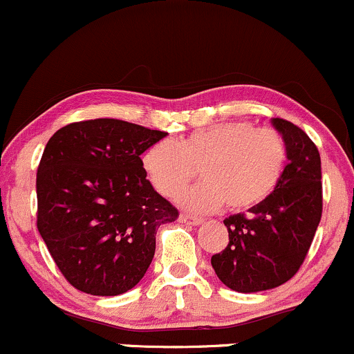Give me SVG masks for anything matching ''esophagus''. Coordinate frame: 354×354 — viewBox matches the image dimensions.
<instances>
[{
	"instance_id": "esophagus-1",
	"label": "esophagus",
	"mask_w": 354,
	"mask_h": 354,
	"mask_svg": "<svg viewBox=\"0 0 354 354\" xmlns=\"http://www.w3.org/2000/svg\"><path fill=\"white\" fill-rule=\"evenodd\" d=\"M180 221H181V223H186V225H193V227L203 223V220L198 218V216H192V215H181Z\"/></svg>"
}]
</instances>
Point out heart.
<instances>
[{
  "mask_svg": "<svg viewBox=\"0 0 354 354\" xmlns=\"http://www.w3.org/2000/svg\"><path fill=\"white\" fill-rule=\"evenodd\" d=\"M287 147L281 133L248 120H228L193 131L176 142L158 141L141 158L159 195L174 198L200 168L203 181L180 203L192 212H242L267 200L282 180Z\"/></svg>",
  "mask_w": 354,
  "mask_h": 354,
  "instance_id": "b5f03b06",
  "label": "heart"
}]
</instances>
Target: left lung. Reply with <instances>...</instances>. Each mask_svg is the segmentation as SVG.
Listing matches in <instances>:
<instances>
[{"mask_svg":"<svg viewBox=\"0 0 354 354\" xmlns=\"http://www.w3.org/2000/svg\"><path fill=\"white\" fill-rule=\"evenodd\" d=\"M287 147V166L274 193L223 220L228 245L212 257L218 279L232 290L260 292L282 286L299 270L322 213L321 158L316 145L296 124L272 119Z\"/></svg>","mask_w":354,"mask_h":354,"instance_id":"1","label":"left lung"}]
</instances>
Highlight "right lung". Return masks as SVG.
<instances>
[{
	"mask_svg": "<svg viewBox=\"0 0 354 354\" xmlns=\"http://www.w3.org/2000/svg\"><path fill=\"white\" fill-rule=\"evenodd\" d=\"M166 134L92 119L62 127L46 142L37 173V227L75 289L119 296L145 277L159 225L178 218L141 165V154Z\"/></svg>",
	"mask_w": 354,
	"mask_h": 354,
	"instance_id": "add662e5",
	"label": "right lung"
}]
</instances>
